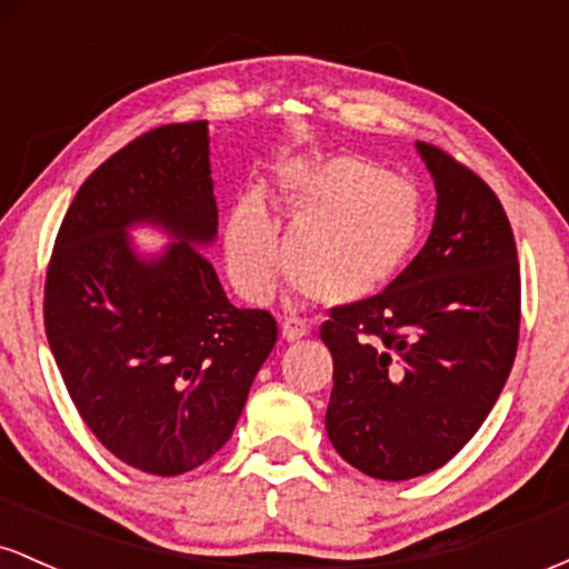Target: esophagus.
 <instances>
[{
	"instance_id": "obj_1",
	"label": "esophagus",
	"mask_w": 569,
	"mask_h": 569,
	"mask_svg": "<svg viewBox=\"0 0 569 569\" xmlns=\"http://www.w3.org/2000/svg\"><path fill=\"white\" fill-rule=\"evenodd\" d=\"M307 331H310V326H307L302 318H286V321L280 323V335H283L286 342H297V339L307 337Z\"/></svg>"
}]
</instances>
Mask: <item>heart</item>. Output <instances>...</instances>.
Returning a JSON list of instances; mask_svg holds the SVG:
<instances>
[{
	"label": "heart",
	"mask_w": 569,
	"mask_h": 569,
	"mask_svg": "<svg viewBox=\"0 0 569 569\" xmlns=\"http://www.w3.org/2000/svg\"><path fill=\"white\" fill-rule=\"evenodd\" d=\"M280 200L293 230L286 264L299 291L323 305L367 302L407 270L422 234V202L407 179L361 158H335L289 176ZM234 283L264 299L283 264L278 227L259 198L227 224Z\"/></svg>",
	"instance_id": "obj_1"
}]
</instances>
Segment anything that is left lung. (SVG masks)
Returning a JSON list of instances; mask_svg holds the SVG:
<instances>
[{
  "label": "left lung",
  "instance_id": "1",
  "mask_svg": "<svg viewBox=\"0 0 569 569\" xmlns=\"http://www.w3.org/2000/svg\"><path fill=\"white\" fill-rule=\"evenodd\" d=\"M436 184L422 251L388 289L335 307L326 433L371 479L426 476L473 439L511 375L521 283L498 194L439 147L417 141Z\"/></svg>",
  "mask_w": 569,
  "mask_h": 569
}]
</instances>
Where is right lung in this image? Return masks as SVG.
<instances>
[{
  "instance_id": "right-lung-1",
  "label": "right lung",
  "mask_w": 569,
  "mask_h": 569,
  "mask_svg": "<svg viewBox=\"0 0 569 569\" xmlns=\"http://www.w3.org/2000/svg\"><path fill=\"white\" fill-rule=\"evenodd\" d=\"M208 122L149 130L71 200L44 283V331L71 401L126 466L179 476L232 436L276 348L267 310L227 299L200 248L217 240ZM174 238L154 258L130 226Z\"/></svg>"
}]
</instances>
